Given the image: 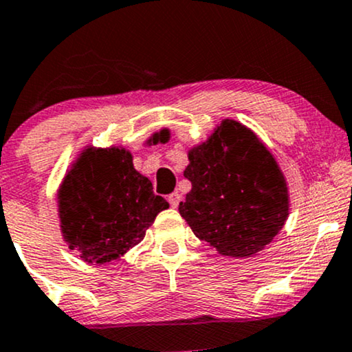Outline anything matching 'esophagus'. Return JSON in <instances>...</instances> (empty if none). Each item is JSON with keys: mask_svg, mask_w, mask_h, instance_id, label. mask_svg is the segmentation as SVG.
<instances>
[{"mask_svg": "<svg viewBox=\"0 0 352 352\" xmlns=\"http://www.w3.org/2000/svg\"><path fill=\"white\" fill-rule=\"evenodd\" d=\"M180 200H182V197H180L179 192H175V193H172V195H168V204H170L172 208L179 207Z\"/></svg>", "mask_w": 352, "mask_h": 352, "instance_id": "1", "label": "esophagus"}]
</instances>
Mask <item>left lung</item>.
<instances>
[{"mask_svg": "<svg viewBox=\"0 0 352 352\" xmlns=\"http://www.w3.org/2000/svg\"><path fill=\"white\" fill-rule=\"evenodd\" d=\"M192 190L179 212L201 241L223 256L250 258L273 241L289 215L285 173L250 127L223 119L188 148Z\"/></svg>", "mask_w": 352, "mask_h": 352, "instance_id": "obj_1", "label": "left lung"}]
</instances>
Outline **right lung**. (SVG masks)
Instances as JSON below:
<instances>
[{"label": "right lung", "instance_id": "obj_1", "mask_svg": "<svg viewBox=\"0 0 352 352\" xmlns=\"http://www.w3.org/2000/svg\"><path fill=\"white\" fill-rule=\"evenodd\" d=\"M165 135L168 131L162 129L145 144L155 145ZM132 160L122 145H86L60 182L56 195L60 235L86 263L119 261L168 208Z\"/></svg>", "mask_w": 352, "mask_h": 352}]
</instances>
